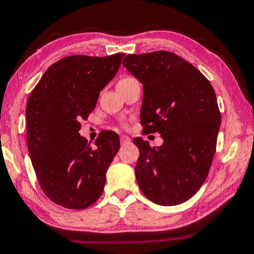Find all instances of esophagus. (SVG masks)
Here are the masks:
<instances>
[{
	"label": "esophagus",
	"instance_id": "1",
	"mask_svg": "<svg viewBox=\"0 0 254 254\" xmlns=\"http://www.w3.org/2000/svg\"><path fill=\"white\" fill-rule=\"evenodd\" d=\"M128 142H131V139L128 138L127 135H121V144L126 145L128 144Z\"/></svg>",
	"mask_w": 254,
	"mask_h": 254
}]
</instances>
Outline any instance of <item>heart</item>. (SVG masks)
<instances>
[{
	"label": "heart",
	"instance_id": "1",
	"mask_svg": "<svg viewBox=\"0 0 254 254\" xmlns=\"http://www.w3.org/2000/svg\"><path fill=\"white\" fill-rule=\"evenodd\" d=\"M127 79H131V78H124V79H122V80H127Z\"/></svg>",
	"mask_w": 254,
	"mask_h": 254
}]
</instances>
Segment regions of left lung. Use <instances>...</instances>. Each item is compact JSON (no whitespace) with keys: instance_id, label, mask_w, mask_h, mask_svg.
<instances>
[{"instance_id":"obj_1","label":"left lung","mask_w":254,"mask_h":254,"mask_svg":"<svg viewBox=\"0 0 254 254\" xmlns=\"http://www.w3.org/2000/svg\"><path fill=\"white\" fill-rule=\"evenodd\" d=\"M123 65L142 84L140 123L163 144L139 148L135 178L146 198L175 206L197 193L216 149L221 114L208 79L188 61L170 52L127 55Z\"/></svg>"}]
</instances>
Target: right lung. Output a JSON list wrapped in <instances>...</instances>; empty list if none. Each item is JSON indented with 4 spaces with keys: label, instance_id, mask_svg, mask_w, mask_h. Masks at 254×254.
<instances>
[{
    "label": "right lung",
    "instance_id": "add662e5",
    "mask_svg": "<svg viewBox=\"0 0 254 254\" xmlns=\"http://www.w3.org/2000/svg\"><path fill=\"white\" fill-rule=\"evenodd\" d=\"M123 57H64L46 70L27 100L28 153L42 191L57 205L84 209L101 197L120 138L103 131L91 146L79 134L80 121L94 110Z\"/></svg>",
    "mask_w": 254,
    "mask_h": 254
}]
</instances>
